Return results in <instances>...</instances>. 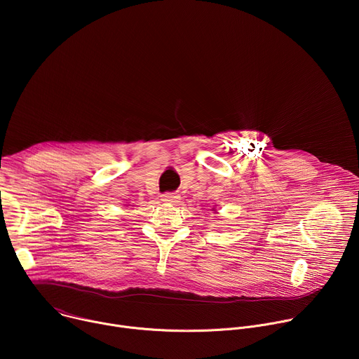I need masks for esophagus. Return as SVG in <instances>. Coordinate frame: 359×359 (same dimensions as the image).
Instances as JSON below:
<instances>
[{
	"instance_id": "1",
	"label": "esophagus",
	"mask_w": 359,
	"mask_h": 359,
	"mask_svg": "<svg viewBox=\"0 0 359 359\" xmlns=\"http://www.w3.org/2000/svg\"><path fill=\"white\" fill-rule=\"evenodd\" d=\"M163 201H170V203H177L180 200V196L177 193H165L162 196Z\"/></svg>"
}]
</instances>
